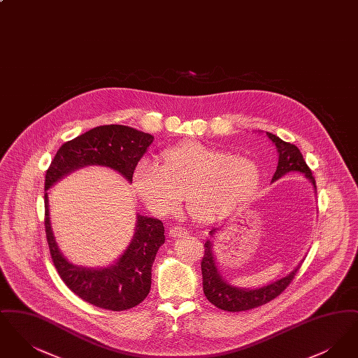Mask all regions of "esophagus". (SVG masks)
Wrapping results in <instances>:
<instances>
[{
    "instance_id": "34e87169",
    "label": "esophagus",
    "mask_w": 358,
    "mask_h": 358,
    "mask_svg": "<svg viewBox=\"0 0 358 358\" xmlns=\"http://www.w3.org/2000/svg\"><path fill=\"white\" fill-rule=\"evenodd\" d=\"M169 235L171 238H184V236H187V231L182 227H173L169 231Z\"/></svg>"
}]
</instances>
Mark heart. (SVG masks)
Segmentation results:
<instances>
[{
  "label": "heart",
  "mask_w": 358,
  "mask_h": 358,
  "mask_svg": "<svg viewBox=\"0 0 358 358\" xmlns=\"http://www.w3.org/2000/svg\"><path fill=\"white\" fill-rule=\"evenodd\" d=\"M259 177L257 165L248 157L185 142L161 154L159 165L142 159L134 171V187L158 216L177 212L184 194L189 216L208 222L247 197Z\"/></svg>",
  "instance_id": "b5f03b06"
}]
</instances>
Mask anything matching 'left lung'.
<instances>
[{
  "mask_svg": "<svg viewBox=\"0 0 358 358\" xmlns=\"http://www.w3.org/2000/svg\"><path fill=\"white\" fill-rule=\"evenodd\" d=\"M267 136L273 141L279 154L278 166L273 174V181L279 180L289 171H298L306 177L307 180L313 184L314 189H317L313 173L307 166L299 149L295 145L285 142L279 136L271 133H267ZM215 232H216V228L213 227L209 231V235L213 236ZM204 247L205 254L201 262V271H203V289H204L205 296L212 305L222 308L224 311H232V313L245 311L273 301V298H276L287 289L295 273H298V270L301 268V263H299L289 275L271 282L266 286H262L259 289H240L229 285L227 280L222 279V273L216 266V257L213 252L212 241L206 240Z\"/></svg>",
  "mask_w": 358,
  "mask_h": 358,
  "instance_id": "obj_1",
  "label": "left lung"
}]
</instances>
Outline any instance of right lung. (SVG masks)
<instances>
[{
	"label": "right lung",
	"mask_w": 358,
	"mask_h": 358,
	"mask_svg": "<svg viewBox=\"0 0 358 358\" xmlns=\"http://www.w3.org/2000/svg\"><path fill=\"white\" fill-rule=\"evenodd\" d=\"M154 136L123 124H104L62 145L45 174V234L52 262L72 292L85 302L111 311L139 305L152 286V266L165 243V228L158 219L136 215V232L129 247L110 267L73 266L60 252L52 232L48 189L71 171L99 165L120 173L129 182Z\"/></svg>",
	"instance_id": "obj_1"
}]
</instances>
